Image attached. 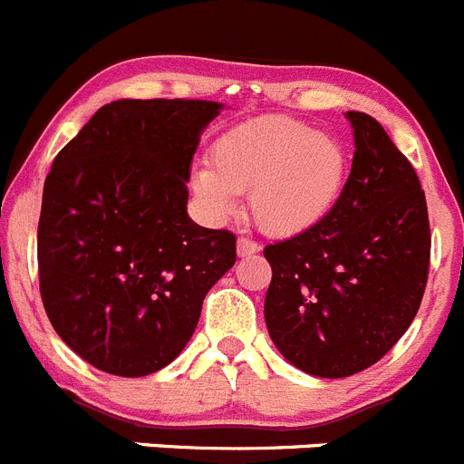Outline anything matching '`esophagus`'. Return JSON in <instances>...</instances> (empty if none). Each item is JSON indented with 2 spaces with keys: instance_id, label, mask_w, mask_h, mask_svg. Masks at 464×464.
<instances>
[{
  "instance_id": "34e87169",
  "label": "esophagus",
  "mask_w": 464,
  "mask_h": 464,
  "mask_svg": "<svg viewBox=\"0 0 464 464\" xmlns=\"http://www.w3.org/2000/svg\"><path fill=\"white\" fill-rule=\"evenodd\" d=\"M261 252V245H258L256 240H252V237H245L240 236L237 237V256H254V254Z\"/></svg>"
}]
</instances>
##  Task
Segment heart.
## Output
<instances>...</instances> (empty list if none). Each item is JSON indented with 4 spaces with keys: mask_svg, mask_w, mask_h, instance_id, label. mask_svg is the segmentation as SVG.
<instances>
[{
    "mask_svg": "<svg viewBox=\"0 0 464 464\" xmlns=\"http://www.w3.org/2000/svg\"><path fill=\"white\" fill-rule=\"evenodd\" d=\"M350 173L343 141L291 116L237 125L212 146V167L194 171V189L208 210L227 218L237 194L249 192V212L270 236H297L336 208Z\"/></svg>",
    "mask_w": 464,
    "mask_h": 464,
    "instance_id": "1",
    "label": "heart"
}]
</instances>
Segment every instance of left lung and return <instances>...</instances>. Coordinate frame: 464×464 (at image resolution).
I'll return each mask as SVG.
<instances>
[{"instance_id":"8db88e82","label":"left lung","mask_w":464,"mask_h":464,"mask_svg":"<svg viewBox=\"0 0 464 464\" xmlns=\"http://www.w3.org/2000/svg\"><path fill=\"white\" fill-rule=\"evenodd\" d=\"M354 158L334 210L263 249L266 324L293 366L318 378L369 369L412 324L430 267L426 194L373 116L348 111Z\"/></svg>"}]
</instances>
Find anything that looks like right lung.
Instances as JSON below:
<instances>
[{
  "label": "right lung",
  "instance_id": "obj_1",
  "mask_svg": "<svg viewBox=\"0 0 464 464\" xmlns=\"http://www.w3.org/2000/svg\"><path fill=\"white\" fill-rule=\"evenodd\" d=\"M222 105L116 101L52 162L38 284L63 343L95 369L141 378L188 345L203 297L236 263V236L188 218L198 134Z\"/></svg>",
  "mask_w": 464,
  "mask_h": 464
}]
</instances>
